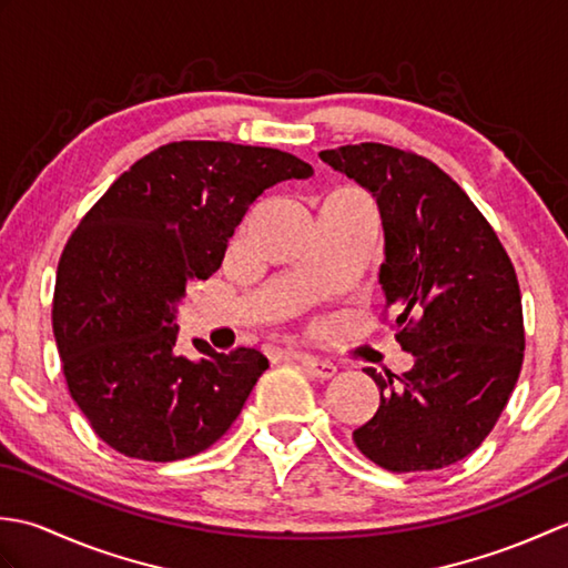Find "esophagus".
<instances>
[{
	"label": "esophagus",
	"mask_w": 568,
	"mask_h": 568,
	"mask_svg": "<svg viewBox=\"0 0 568 568\" xmlns=\"http://www.w3.org/2000/svg\"><path fill=\"white\" fill-rule=\"evenodd\" d=\"M297 361L305 366L310 376H315L320 381H329L336 373V366L329 364V361H322V358H315V356H297Z\"/></svg>",
	"instance_id": "obj_1"
}]
</instances>
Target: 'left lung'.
Here are the masks:
<instances>
[{
	"label": "left lung",
	"instance_id": "left-lung-1",
	"mask_svg": "<svg viewBox=\"0 0 568 568\" xmlns=\"http://www.w3.org/2000/svg\"><path fill=\"white\" fill-rule=\"evenodd\" d=\"M320 159L378 202L383 312H397L395 339L415 356L397 383L366 368L381 405L354 429L358 452L393 474L456 464L496 427L523 368V300L508 251L425 155L368 141Z\"/></svg>",
	"mask_w": 568,
	"mask_h": 568
}]
</instances>
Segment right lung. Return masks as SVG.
<instances>
[{
  "instance_id": "add662e5",
  "label": "right lung",
  "mask_w": 568,
  "mask_h": 568,
  "mask_svg": "<svg viewBox=\"0 0 568 568\" xmlns=\"http://www.w3.org/2000/svg\"><path fill=\"white\" fill-rule=\"evenodd\" d=\"M297 155L229 141H173L92 204L60 253L53 334L70 397L94 434L141 462L207 449L268 368L256 348L178 354L175 305L220 271L229 239L265 190L303 180Z\"/></svg>"
}]
</instances>
